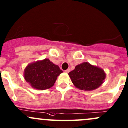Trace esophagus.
Listing matches in <instances>:
<instances>
[{
  "mask_svg": "<svg viewBox=\"0 0 128 128\" xmlns=\"http://www.w3.org/2000/svg\"><path fill=\"white\" fill-rule=\"evenodd\" d=\"M70 69H67V70H65V72H67V73H69V72H70Z\"/></svg>",
  "mask_w": 128,
  "mask_h": 128,
  "instance_id": "34e87169",
  "label": "esophagus"
}]
</instances>
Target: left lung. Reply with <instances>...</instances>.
<instances>
[{"mask_svg": "<svg viewBox=\"0 0 128 128\" xmlns=\"http://www.w3.org/2000/svg\"><path fill=\"white\" fill-rule=\"evenodd\" d=\"M69 76L76 88L85 91L98 88L106 78L104 69L87 62L76 66L75 69L69 72Z\"/></svg>", "mask_w": 128, "mask_h": 128, "instance_id": "obj_1", "label": "left lung"}]
</instances>
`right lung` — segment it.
<instances>
[{"mask_svg":"<svg viewBox=\"0 0 128 128\" xmlns=\"http://www.w3.org/2000/svg\"><path fill=\"white\" fill-rule=\"evenodd\" d=\"M62 72L58 65L49 59H44L28 64L24 74L25 80L33 88L46 90L54 86L58 76Z\"/></svg>","mask_w":128,"mask_h":128,"instance_id":"right-lung-1","label":"right lung"}]
</instances>
